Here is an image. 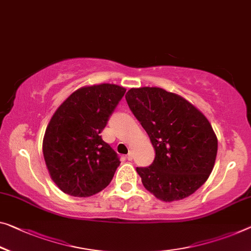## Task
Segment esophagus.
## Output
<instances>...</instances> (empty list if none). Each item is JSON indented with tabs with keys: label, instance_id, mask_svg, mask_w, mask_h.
<instances>
[{
	"label": "esophagus",
	"instance_id": "34e87169",
	"mask_svg": "<svg viewBox=\"0 0 251 251\" xmlns=\"http://www.w3.org/2000/svg\"><path fill=\"white\" fill-rule=\"evenodd\" d=\"M132 158H133V155H132V152H131V151H129V153H128V155H126V159H128V160H132Z\"/></svg>",
	"mask_w": 251,
	"mask_h": 251
}]
</instances>
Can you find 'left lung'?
Returning a JSON list of instances; mask_svg holds the SVG:
<instances>
[{
    "label": "left lung",
    "instance_id": "1",
    "mask_svg": "<svg viewBox=\"0 0 251 251\" xmlns=\"http://www.w3.org/2000/svg\"><path fill=\"white\" fill-rule=\"evenodd\" d=\"M130 110L155 148L148 167H137L146 190L164 202L183 200L209 178L218 139L201 111L182 96L159 87L131 88Z\"/></svg>",
    "mask_w": 251,
    "mask_h": 251
}]
</instances>
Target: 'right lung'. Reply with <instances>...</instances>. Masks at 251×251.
Wrapping results in <instances>:
<instances>
[{
	"instance_id": "obj_1",
	"label": "right lung",
	"mask_w": 251,
	"mask_h": 251,
	"mask_svg": "<svg viewBox=\"0 0 251 251\" xmlns=\"http://www.w3.org/2000/svg\"><path fill=\"white\" fill-rule=\"evenodd\" d=\"M125 93L115 84L78 88L50 119L42 152L50 177L66 194L87 198L112 180L120 159L101 132Z\"/></svg>"
}]
</instances>
